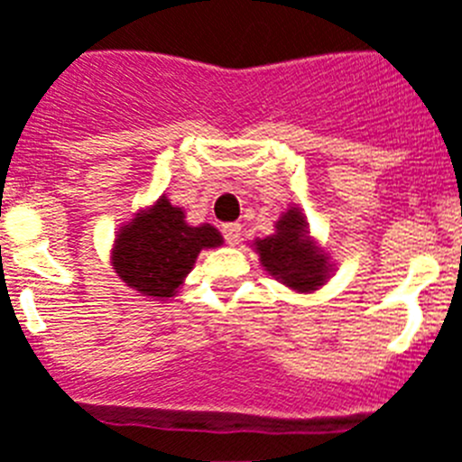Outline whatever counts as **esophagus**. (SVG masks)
Returning a JSON list of instances; mask_svg holds the SVG:
<instances>
[{"instance_id":"esophagus-1","label":"esophagus","mask_w":462,"mask_h":462,"mask_svg":"<svg viewBox=\"0 0 462 462\" xmlns=\"http://www.w3.org/2000/svg\"><path fill=\"white\" fill-rule=\"evenodd\" d=\"M223 236H226V241L230 245L239 244V239H241V226H239V223H226V226H223Z\"/></svg>"}]
</instances>
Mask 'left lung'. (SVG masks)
I'll return each instance as SVG.
<instances>
[{
	"label": "left lung",
	"mask_w": 462,
	"mask_h": 462,
	"mask_svg": "<svg viewBox=\"0 0 462 462\" xmlns=\"http://www.w3.org/2000/svg\"><path fill=\"white\" fill-rule=\"evenodd\" d=\"M260 262L271 275L296 291H312L328 278L326 255L314 251L308 239V223L296 207L275 223V235L255 241Z\"/></svg>",
	"instance_id": "8db88e82"
}]
</instances>
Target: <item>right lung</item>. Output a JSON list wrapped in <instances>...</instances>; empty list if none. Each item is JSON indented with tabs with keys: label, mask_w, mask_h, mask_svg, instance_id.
Here are the masks:
<instances>
[{
	"label": "right lung",
	"mask_w": 462,
	"mask_h": 462,
	"mask_svg": "<svg viewBox=\"0 0 462 462\" xmlns=\"http://www.w3.org/2000/svg\"><path fill=\"white\" fill-rule=\"evenodd\" d=\"M221 235L209 223L189 226L184 211L166 198L136 214L118 232L114 245V269L127 287L152 299H171L193 269L202 248L221 245Z\"/></svg>",
	"instance_id": "1"
}]
</instances>
